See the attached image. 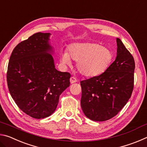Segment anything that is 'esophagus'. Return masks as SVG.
<instances>
[{
	"label": "esophagus",
	"instance_id": "1",
	"mask_svg": "<svg viewBox=\"0 0 147 147\" xmlns=\"http://www.w3.org/2000/svg\"><path fill=\"white\" fill-rule=\"evenodd\" d=\"M77 82V80L75 78H74V77L72 76L71 78H70V82H71V84L75 83V82Z\"/></svg>",
	"mask_w": 147,
	"mask_h": 147
}]
</instances>
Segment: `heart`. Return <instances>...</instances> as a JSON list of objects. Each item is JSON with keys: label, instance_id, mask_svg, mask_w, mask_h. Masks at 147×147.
<instances>
[{"label": "heart", "instance_id": "b5f03b06", "mask_svg": "<svg viewBox=\"0 0 147 147\" xmlns=\"http://www.w3.org/2000/svg\"><path fill=\"white\" fill-rule=\"evenodd\" d=\"M113 59L108 47L96 43H78L71 45L69 53L62 54V62L70 64L71 59L77 62V70L86 77L100 75L110 65Z\"/></svg>", "mask_w": 147, "mask_h": 147}]
</instances>
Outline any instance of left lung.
<instances>
[{
  "label": "left lung",
  "mask_w": 147,
  "mask_h": 147,
  "mask_svg": "<svg viewBox=\"0 0 147 147\" xmlns=\"http://www.w3.org/2000/svg\"><path fill=\"white\" fill-rule=\"evenodd\" d=\"M115 60L100 75L80 82L81 107L84 113L94 121L109 120L120 111L131 97L134 89L135 61L117 38Z\"/></svg>",
  "instance_id": "1"
}]
</instances>
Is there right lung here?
I'll return each instance as SVG.
<instances>
[{"instance_id": "1", "label": "right lung", "mask_w": 147, "mask_h": 147, "mask_svg": "<svg viewBox=\"0 0 147 147\" xmlns=\"http://www.w3.org/2000/svg\"><path fill=\"white\" fill-rule=\"evenodd\" d=\"M49 33L38 32L15 47L7 83L11 97L26 115L43 119L56 110L60 94L70 86L71 74L55 69Z\"/></svg>"}]
</instances>
